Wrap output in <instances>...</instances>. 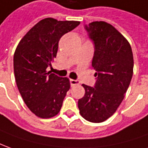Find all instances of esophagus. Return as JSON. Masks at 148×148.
Segmentation results:
<instances>
[{
  "label": "esophagus",
  "mask_w": 148,
  "mask_h": 148,
  "mask_svg": "<svg viewBox=\"0 0 148 148\" xmlns=\"http://www.w3.org/2000/svg\"><path fill=\"white\" fill-rule=\"evenodd\" d=\"M70 81V84H71V86H73V85H76V84H80V81L78 80H73V79H70L69 80Z\"/></svg>",
  "instance_id": "esophagus-1"
}]
</instances>
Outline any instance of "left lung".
Returning a JSON list of instances; mask_svg holds the SVG:
<instances>
[{
	"label": "left lung",
	"instance_id": "8db88e82",
	"mask_svg": "<svg viewBox=\"0 0 148 148\" xmlns=\"http://www.w3.org/2000/svg\"><path fill=\"white\" fill-rule=\"evenodd\" d=\"M84 29L94 44L92 66L97 78L93 87L82 84L85 93L78 108L85 120L102 123L117 110L130 85L133 53L127 39L107 22L93 21Z\"/></svg>",
	"mask_w": 148,
	"mask_h": 148
}]
</instances>
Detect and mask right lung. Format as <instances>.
Listing matches in <instances>:
<instances>
[{
  "mask_svg": "<svg viewBox=\"0 0 148 148\" xmlns=\"http://www.w3.org/2000/svg\"><path fill=\"white\" fill-rule=\"evenodd\" d=\"M80 25V21L45 18L29 29L18 43L14 56L17 86L30 111L42 119L60 112L70 88L66 77L51 72L60 38Z\"/></svg>",
  "mask_w": 148,
  "mask_h": 148,
  "instance_id": "right-lung-1",
  "label": "right lung"
}]
</instances>
